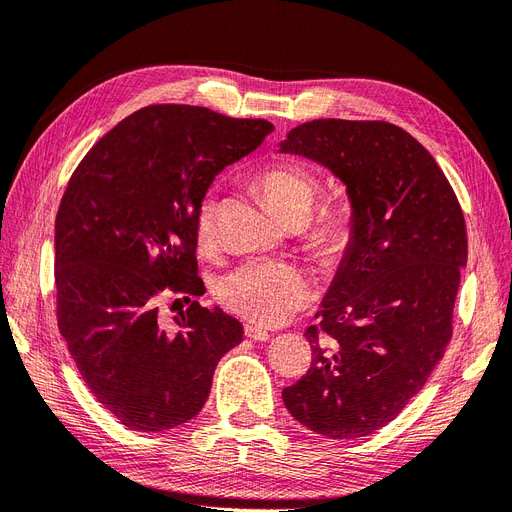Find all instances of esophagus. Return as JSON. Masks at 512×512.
Returning <instances> with one entry per match:
<instances>
[{"label": "esophagus", "mask_w": 512, "mask_h": 512, "mask_svg": "<svg viewBox=\"0 0 512 512\" xmlns=\"http://www.w3.org/2000/svg\"><path fill=\"white\" fill-rule=\"evenodd\" d=\"M245 336H248L250 340H258V342H264V340H269V332L264 330V327H260V325H252V323H248L245 325Z\"/></svg>", "instance_id": "esophagus-1"}]
</instances>
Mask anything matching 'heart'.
I'll list each match as a JSON object with an SVG mask.
<instances>
[{
	"label": "heart",
	"mask_w": 512,
	"mask_h": 512,
	"mask_svg": "<svg viewBox=\"0 0 512 512\" xmlns=\"http://www.w3.org/2000/svg\"><path fill=\"white\" fill-rule=\"evenodd\" d=\"M258 185L273 210L292 220L309 216L319 193V180L300 163H279L258 176ZM216 233V203L206 197L195 212V235L210 243ZM315 243L323 252H342L351 239V218L342 208L327 212L315 227ZM313 281L292 262L248 260L214 283V296L224 309L260 325H275L309 302Z\"/></svg>",
	"instance_id": "1"
}]
</instances>
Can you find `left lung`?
Segmentation results:
<instances>
[{
  "label": "left lung",
  "mask_w": 512,
  "mask_h": 512,
  "mask_svg": "<svg viewBox=\"0 0 512 512\" xmlns=\"http://www.w3.org/2000/svg\"><path fill=\"white\" fill-rule=\"evenodd\" d=\"M279 151L330 168L353 206L349 248L319 323L304 332L311 367L283 388V403L317 435H372L401 414L452 340L464 214L433 155L388 121L313 119Z\"/></svg>",
  "instance_id": "8db88e82"
}]
</instances>
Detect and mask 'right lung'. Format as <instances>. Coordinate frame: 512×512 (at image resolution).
<instances>
[{
    "instance_id": "obj_1",
    "label": "right lung",
    "mask_w": 512,
    "mask_h": 512,
    "mask_svg": "<svg viewBox=\"0 0 512 512\" xmlns=\"http://www.w3.org/2000/svg\"><path fill=\"white\" fill-rule=\"evenodd\" d=\"M191 105H151L79 161L56 214V319L92 395L124 426L168 431L206 403L241 323L206 309L195 212L212 180L273 132ZM190 306L172 331L156 302ZM180 302V300H176Z\"/></svg>"
}]
</instances>
